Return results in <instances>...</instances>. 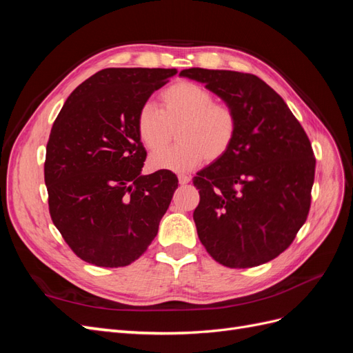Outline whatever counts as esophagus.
Segmentation results:
<instances>
[{"label": "esophagus", "instance_id": "1", "mask_svg": "<svg viewBox=\"0 0 353 353\" xmlns=\"http://www.w3.org/2000/svg\"><path fill=\"white\" fill-rule=\"evenodd\" d=\"M178 181H179L181 185H185V184H188L190 181H191V176L184 175V174H179V175H178Z\"/></svg>", "mask_w": 353, "mask_h": 353}]
</instances>
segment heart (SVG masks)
<instances>
[{
  "label": "heart",
  "instance_id": "obj_1",
  "mask_svg": "<svg viewBox=\"0 0 353 353\" xmlns=\"http://www.w3.org/2000/svg\"><path fill=\"white\" fill-rule=\"evenodd\" d=\"M179 143L150 157L154 170H190L203 160L216 162L232 147L239 132L236 110L215 103L213 94L199 83L181 81L159 95V109L144 103L137 114L135 130L143 145L158 152L170 141L173 130Z\"/></svg>",
  "mask_w": 353,
  "mask_h": 353
}]
</instances>
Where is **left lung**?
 Returning <instances> with one entry per match:
<instances>
[{"instance_id": "1", "label": "left lung", "mask_w": 353, "mask_h": 353, "mask_svg": "<svg viewBox=\"0 0 353 353\" xmlns=\"http://www.w3.org/2000/svg\"><path fill=\"white\" fill-rule=\"evenodd\" d=\"M236 110L230 152L194 176L193 218L201 244L228 268H252L290 245L311 208L315 157L284 100L252 73L185 69Z\"/></svg>"}]
</instances>
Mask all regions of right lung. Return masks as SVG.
<instances>
[{
  "mask_svg": "<svg viewBox=\"0 0 353 353\" xmlns=\"http://www.w3.org/2000/svg\"><path fill=\"white\" fill-rule=\"evenodd\" d=\"M176 69L109 68L74 90L47 143L44 178L52 223L82 261L119 268L154 240L178 188L170 170L141 175V105Z\"/></svg>",
  "mask_w": 353,
  "mask_h": 353,
  "instance_id": "obj_1",
  "label": "right lung"
}]
</instances>
